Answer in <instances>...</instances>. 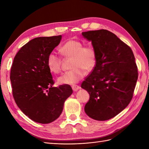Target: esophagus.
Wrapping results in <instances>:
<instances>
[{
    "mask_svg": "<svg viewBox=\"0 0 149 149\" xmlns=\"http://www.w3.org/2000/svg\"><path fill=\"white\" fill-rule=\"evenodd\" d=\"M72 88V90L74 91H77L81 89V87L79 86H77V85H74V86H73Z\"/></svg>",
    "mask_w": 149,
    "mask_h": 149,
    "instance_id": "1",
    "label": "esophagus"
}]
</instances>
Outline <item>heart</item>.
<instances>
[{"label": "heart", "mask_w": 149, "mask_h": 149, "mask_svg": "<svg viewBox=\"0 0 149 149\" xmlns=\"http://www.w3.org/2000/svg\"><path fill=\"white\" fill-rule=\"evenodd\" d=\"M61 54L72 58V70L62 74L58 78L59 84H74L83 79L86 72L92 71L97 64V53L92 46H83L81 41L69 40L60 48ZM47 66L51 72L58 74L61 70V59L54 52L47 57Z\"/></svg>", "instance_id": "heart-1"}]
</instances>
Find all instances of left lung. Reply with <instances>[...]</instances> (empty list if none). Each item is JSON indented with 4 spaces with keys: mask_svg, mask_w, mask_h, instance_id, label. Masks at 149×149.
I'll return each mask as SVG.
<instances>
[{
    "mask_svg": "<svg viewBox=\"0 0 149 149\" xmlns=\"http://www.w3.org/2000/svg\"><path fill=\"white\" fill-rule=\"evenodd\" d=\"M91 42L97 64L81 84L90 95L84 111L90 118L109 120L127 107L133 95L138 68L131 49L115 34L100 29L82 33Z\"/></svg>",
    "mask_w": 149,
    "mask_h": 149,
    "instance_id": "8db88e82",
    "label": "left lung"
}]
</instances>
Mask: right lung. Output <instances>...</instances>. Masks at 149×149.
Masks as SVG:
<instances>
[{"mask_svg":"<svg viewBox=\"0 0 149 149\" xmlns=\"http://www.w3.org/2000/svg\"><path fill=\"white\" fill-rule=\"evenodd\" d=\"M61 35L38 37L29 41L16 54L10 80L18 107L33 121L49 123L61 115L65 101L73 90L70 85L52 87L47 57L58 46Z\"/></svg>","mask_w":149,"mask_h":149,"instance_id":"add662e5","label":"right lung"}]
</instances>
